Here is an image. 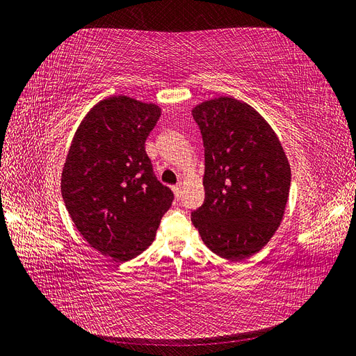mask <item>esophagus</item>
I'll use <instances>...</instances> for the list:
<instances>
[{"label": "esophagus", "instance_id": "esophagus-1", "mask_svg": "<svg viewBox=\"0 0 356 356\" xmlns=\"http://www.w3.org/2000/svg\"><path fill=\"white\" fill-rule=\"evenodd\" d=\"M172 190H174V193H175V197H177V199H179V197H181V193H182V184L175 186V187L172 188Z\"/></svg>", "mask_w": 356, "mask_h": 356}]
</instances>
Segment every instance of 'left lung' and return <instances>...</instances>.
Here are the masks:
<instances>
[{"label": "left lung", "mask_w": 356, "mask_h": 356, "mask_svg": "<svg viewBox=\"0 0 356 356\" xmlns=\"http://www.w3.org/2000/svg\"><path fill=\"white\" fill-rule=\"evenodd\" d=\"M191 114L204 145V203L193 225L212 252L246 260L284 220L291 187L285 149L266 118L233 96L203 101Z\"/></svg>", "instance_id": "left-lung-1"}]
</instances>
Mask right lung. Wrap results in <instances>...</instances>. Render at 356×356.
I'll return each mask as SVG.
<instances>
[{
  "label": "right lung",
  "mask_w": 356,
  "mask_h": 356,
  "mask_svg": "<svg viewBox=\"0 0 356 356\" xmlns=\"http://www.w3.org/2000/svg\"><path fill=\"white\" fill-rule=\"evenodd\" d=\"M160 114L159 105L124 95L99 101L75 131L62 169L60 191L75 229L115 261L153 243L174 200L145 153Z\"/></svg>",
  "instance_id": "obj_1"
}]
</instances>
